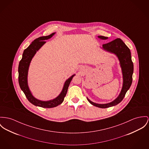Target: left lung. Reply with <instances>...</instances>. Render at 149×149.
Returning a JSON list of instances; mask_svg holds the SVG:
<instances>
[{
  "label": "left lung",
  "mask_w": 149,
  "mask_h": 149,
  "mask_svg": "<svg viewBox=\"0 0 149 149\" xmlns=\"http://www.w3.org/2000/svg\"><path fill=\"white\" fill-rule=\"evenodd\" d=\"M97 37L103 40H105L108 38V37L103 36H98ZM101 48L104 51L115 54L117 57L120 62V66L123 75L122 88L118 96L113 101L105 104H98L92 102L87 97L88 101L92 105L101 108H106L115 106L123 100L126 92L129 90L132 85L134 69L130 50L120 38H117L110 42L104 44Z\"/></svg>",
  "instance_id": "obj_1"
}]
</instances>
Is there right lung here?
Segmentation results:
<instances>
[{"label": "right lung", "mask_w": 149, "mask_h": 149, "mask_svg": "<svg viewBox=\"0 0 149 149\" xmlns=\"http://www.w3.org/2000/svg\"><path fill=\"white\" fill-rule=\"evenodd\" d=\"M56 33V32H54L47 36H42L34 40L31 45L24 50L22 59L20 61L19 65V83L21 90L24 93L25 96L30 103L35 106L42 108H53L62 103L67 93L70 83L73 77L75 75V74H73L66 80L61 93L56 98L50 100L43 101L36 98L29 89L28 81V75L31 61L34 57L37 52H38L40 49L46 43V41H45L51 38Z\"/></svg>", "instance_id": "obj_1"}]
</instances>
